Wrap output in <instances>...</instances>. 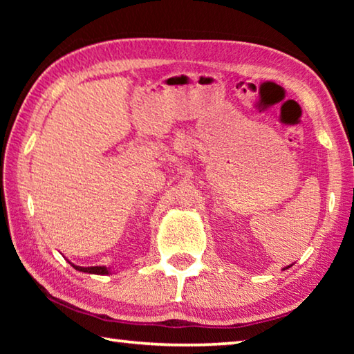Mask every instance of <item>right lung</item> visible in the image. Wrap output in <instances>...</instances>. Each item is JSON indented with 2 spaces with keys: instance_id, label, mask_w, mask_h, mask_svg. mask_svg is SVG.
Returning <instances> with one entry per match:
<instances>
[{
  "instance_id": "right-lung-1",
  "label": "right lung",
  "mask_w": 354,
  "mask_h": 354,
  "mask_svg": "<svg viewBox=\"0 0 354 354\" xmlns=\"http://www.w3.org/2000/svg\"><path fill=\"white\" fill-rule=\"evenodd\" d=\"M73 266V263H71ZM76 270L84 272V273H95V274H109L111 268L106 266H93V267H80V266H73Z\"/></svg>"
}]
</instances>
